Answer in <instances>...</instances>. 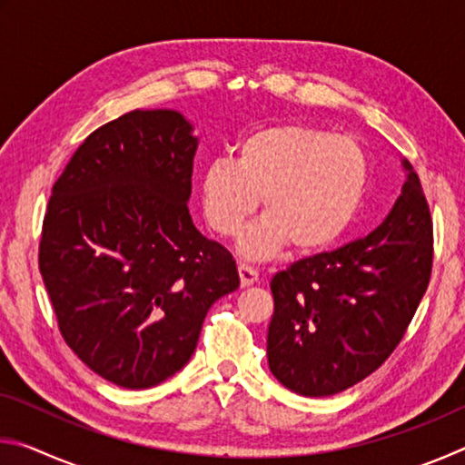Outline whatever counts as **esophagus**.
I'll list each match as a JSON object with an SVG mask.
<instances>
[{
  "label": "esophagus",
  "mask_w": 465,
  "mask_h": 465,
  "mask_svg": "<svg viewBox=\"0 0 465 465\" xmlns=\"http://www.w3.org/2000/svg\"><path fill=\"white\" fill-rule=\"evenodd\" d=\"M238 272H240L242 287H250V285H254V282L258 281V271L252 264H248V262H240Z\"/></svg>",
  "instance_id": "34e87169"
}]
</instances>
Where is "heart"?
Masks as SVG:
<instances>
[{
	"label": "heart",
	"mask_w": 465,
	"mask_h": 465,
	"mask_svg": "<svg viewBox=\"0 0 465 465\" xmlns=\"http://www.w3.org/2000/svg\"><path fill=\"white\" fill-rule=\"evenodd\" d=\"M367 180L369 157L357 139L316 124H277L243 137L233 160L207 163L203 213L213 232L233 238L262 196L269 213L242 240V250L266 256L293 242L297 250L316 252L355 222Z\"/></svg>",
	"instance_id": "heart-1"
}]
</instances>
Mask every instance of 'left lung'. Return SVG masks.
Segmentation results:
<instances>
[{"mask_svg": "<svg viewBox=\"0 0 465 465\" xmlns=\"http://www.w3.org/2000/svg\"><path fill=\"white\" fill-rule=\"evenodd\" d=\"M402 163V194L377 230L271 281L269 367L299 396H332L381 367L429 287L432 219L419 176Z\"/></svg>", "mask_w": 465, "mask_h": 465, "instance_id": "1", "label": "left lung"}]
</instances>
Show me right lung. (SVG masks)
Instances as JSON below:
<instances>
[{"instance_id": "1", "label": "right lung", "mask_w": 465, "mask_h": 465, "mask_svg": "<svg viewBox=\"0 0 465 465\" xmlns=\"http://www.w3.org/2000/svg\"><path fill=\"white\" fill-rule=\"evenodd\" d=\"M196 145L176 110H133L90 133L53 184L46 293L69 349L121 388L180 371L211 305L240 287L233 256L188 213Z\"/></svg>"}]
</instances>
